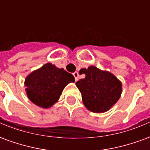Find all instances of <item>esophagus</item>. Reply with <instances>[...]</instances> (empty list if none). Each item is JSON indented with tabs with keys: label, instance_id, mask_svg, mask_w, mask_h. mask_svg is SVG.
Returning <instances> with one entry per match:
<instances>
[{
	"label": "esophagus",
	"instance_id": "34e87169",
	"mask_svg": "<svg viewBox=\"0 0 150 150\" xmlns=\"http://www.w3.org/2000/svg\"><path fill=\"white\" fill-rule=\"evenodd\" d=\"M73 75H74V77H75V81H77L79 79V73L77 71H75L73 73Z\"/></svg>",
	"mask_w": 150,
	"mask_h": 150
}]
</instances>
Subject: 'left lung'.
<instances>
[{"mask_svg": "<svg viewBox=\"0 0 150 150\" xmlns=\"http://www.w3.org/2000/svg\"><path fill=\"white\" fill-rule=\"evenodd\" d=\"M80 74L85 78L75 83L82 94L85 107L96 113L107 112L118 101L122 92V84L116 76L101 71L94 66L83 68Z\"/></svg>", "mask_w": 150, "mask_h": 150, "instance_id": "left-lung-1", "label": "left lung"}]
</instances>
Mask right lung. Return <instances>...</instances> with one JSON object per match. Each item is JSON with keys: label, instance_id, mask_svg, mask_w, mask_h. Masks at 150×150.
<instances>
[{"label": "right lung", "instance_id": "add662e5", "mask_svg": "<svg viewBox=\"0 0 150 150\" xmlns=\"http://www.w3.org/2000/svg\"><path fill=\"white\" fill-rule=\"evenodd\" d=\"M72 82H75V78L71 73L51 63H46L28 75L25 86L31 102L48 108L58 101L64 88Z\"/></svg>", "mask_w": 150, "mask_h": 150}]
</instances>
